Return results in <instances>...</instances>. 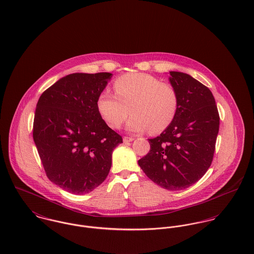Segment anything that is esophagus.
Returning a JSON list of instances; mask_svg holds the SVG:
<instances>
[{"instance_id": "esophagus-1", "label": "esophagus", "mask_w": 254, "mask_h": 254, "mask_svg": "<svg viewBox=\"0 0 254 254\" xmlns=\"http://www.w3.org/2000/svg\"><path fill=\"white\" fill-rule=\"evenodd\" d=\"M133 140H134V137H128V136H125V137H124V142H125V143L131 142V141Z\"/></svg>"}]
</instances>
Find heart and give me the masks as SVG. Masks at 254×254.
Returning <instances> with one entry per match:
<instances>
[{
	"label": "heart",
	"instance_id": "heart-1",
	"mask_svg": "<svg viewBox=\"0 0 254 254\" xmlns=\"http://www.w3.org/2000/svg\"><path fill=\"white\" fill-rule=\"evenodd\" d=\"M115 94L107 89L97 97V109L112 128H119L132 114L127 127L133 132L150 129L153 133L167 129L178 111V94L174 86L145 73H129L113 84Z\"/></svg>",
	"mask_w": 254,
	"mask_h": 254
}]
</instances>
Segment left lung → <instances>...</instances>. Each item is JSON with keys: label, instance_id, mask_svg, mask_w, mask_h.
Masks as SVG:
<instances>
[{"label": "left lung", "instance_id": "left-lung-1", "mask_svg": "<svg viewBox=\"0 0 254 254\" xmlns=\"http://www.w3.org/2000/svg\"><path fill=\"white\" fill-rule=\"evenodd\" d=\"M170 76L178 111L167 129L148 139L150 151L138 165L159 186L178 191L195 184L210 167L220 118L208 87L185 73L172 71Z\"/></svg>", "mask_w": 254, "mask_h": 254}]
</instances>
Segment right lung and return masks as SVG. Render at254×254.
<instances>
[{
	"label": "right lung",
	"instance_id": "add662e5",
	"mask_svg": "<svg viewBox=\"0 0 254 254\" xmlns=\"http://www.w3.org/2000/svg\"><path fill=\"white\" fill-rule=\"evenodd\" d=\"M111 73L70 74L46 89L37 103L33 138L48 178L75 195L107 177L123 138L102 119L97 97Z\"/></svg>",
	"mask_w": 254,
	"mask_h": 254
}]
</instances>
